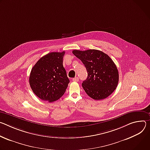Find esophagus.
<instances>
[{"mask_svg": "<svg viewBox=\"0 0 150 150\" xmlns=\"http://www.w3.org/2000/svg\"><path fill=\"white\" fill-rule=\"evenodd\" d=\"M73 81H79V77H76L75 78H73Z\"/></svg>", "mask_w": 150, "mask_h": 150, "instance_id": "esophagus-1", "label": "esophagus"}]
</instances>
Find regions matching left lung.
I'll return each instance as SVG.
<instances>
[{
  "mask_svg": "<svg viewBox=\"0 0 150 150\" xmlns=\"http://www.w3.org/2000/svg\"><path fill=\"white\" fill-rule=\"evenodd\" d=\"M73 54L87 70L88 77L83 81L82 87L88 95L95 100L110 95L117 86L119 78L117 67L110 57L96 49L73 50Z\"/></svg>",
  "mask_w": 150,
  "mask_h": 150,
  "instance_id": "1",
  "label": "left lung"
}]
</instances>
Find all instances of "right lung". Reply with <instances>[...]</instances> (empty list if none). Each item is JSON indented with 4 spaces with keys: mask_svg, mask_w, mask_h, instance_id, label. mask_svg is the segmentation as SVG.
<instances>
[{
    "mask_svg": "<svg viewBox=\"0 0 150 150\" xmlns=\"http://www.w3.org/2000/svg\"><path fill=\"white\" fill-rule=\"evenodd\" d=\"M64 54V51L49 53L40 58L31 70L30 87L43 101L58 100L68 87L70 80L62 64Z\"/></svg>",
    "mask_w": 150,
    "mask_h": 150,
    "instance_id": "1",
    "label": "right lung"
}]
</instances>
